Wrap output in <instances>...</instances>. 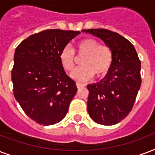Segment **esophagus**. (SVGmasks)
Instances as JSON below:
<instances>
[{"instance_id": "34e87169", "label": "esophagus", "mask_w": 155, "mask_h": 155, "mask_svg": "<svg viewBox=\"0 0 155 155\" xmlns=\"http://www.w3.org/2000/svg\"><path fill=\"white\" fill-rule=\"evenodd\" d=\"M76 86H77V87L79 89V88H81V87H82V86H84V85L81 83H79V82H77Z\"/></svg>"}]
</instances>
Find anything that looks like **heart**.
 Instances as JSON below:
<instances>
[{
  "mask_svg": "<svg viewBox=\"0 0 155 155\" xmlns=\"http://www.w3.org/2000/svg\"><path fill=\"white\" fill-rule=\"evenodd\" d=\"M77 54L81 60V67L71 74L72 78L78 81H88L94 76H104L109 71L112 63V52L107 45H99L94 39H86L76 45ZM60 61L66 71H71L76 62L74 49L67 45L60 53Z\"/></svg>",
  "mask_w": 155,
  "mask_h": 155,
  "instance_id": "b5f03b06",
  "label": "heart"
}]
</instances>
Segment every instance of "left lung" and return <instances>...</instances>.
<instances>
[{
    "mask_svg": "<svg viewBox=\"0 0 155 155\" xmlns=\"http://www.w3.org/2000/svg\"><path fill=\"white\" fill-rule=\"evenodd\" d=\"M83 32L104 42L112 52L111 68L104 78L87 85V110L91 118L103 125L120 122L131 111L141 86V61L135 48L124 37L105 29Z\"/></svg>",
    "mask_w": 155,
    "mask_h": 155,
    "instance_id": "1",
    "label": "left lung"
}]
</instances>
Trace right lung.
<instances>
[{"instance_id":"add662e5","label":"right lung","mask_w":155,"mask_h":155,"mask_svg":"<svg viewBox=\"0 0 155 155\" xmlns=\"http://www.w3.org/2000/svg\"><path fill=\"white\" fill-rule=\"evenodd\" d=\"M80 33L46 30L26 38L15 50L11 75L14 97L39 124L51 125L63 120L78 91L61 65L60 53Z\"/></svg>"}]
</instances>
